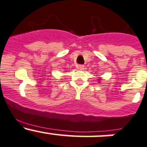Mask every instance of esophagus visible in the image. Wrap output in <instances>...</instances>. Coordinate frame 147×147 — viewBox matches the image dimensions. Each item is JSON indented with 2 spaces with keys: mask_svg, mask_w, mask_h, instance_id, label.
Instances as JSON below:
<instances>
[{
  "mask_svg": "<svg viewBox=\"0 0 147 147\" xmlns=\"http://www.w3.org/2000/svg\"><path fill=\"white\" fill-rule=\"evenodd\" d=\"M78 69H80V70H83V69H84V65H78Z\"/></svg>",
  "mask_w": 147,
  "mask_h": 147,
  "instance_id": "esophagus-1",
  "label": "esophagus"
}]
</instances>
